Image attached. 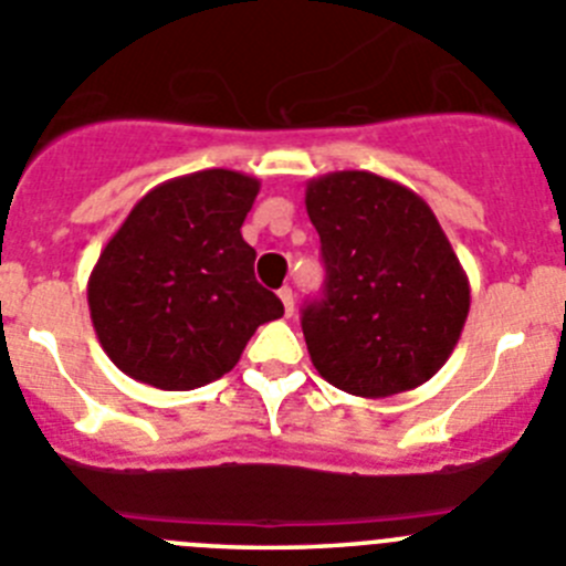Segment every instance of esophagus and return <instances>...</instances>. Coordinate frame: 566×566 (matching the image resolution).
Segmentation results:
<instances>
[{
    "label": "esophagus",
    "mask_w": 566,
    "mask_h": 566,
    "mask_svg": "<svg viewBox=\"0 0 566 566\" xmlns=\"http://www.w3.org/2000/svg\"><path fill=\"white\" fill-rule=\"evenodd\" d=\"M279 298H282V304H284V313L293 315V310H295L293 290H290V287H282V290H279Z\"/></svg>",
    "instance_id": "34e87169"
}]
</instances>
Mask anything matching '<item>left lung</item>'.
Segmentation results:
<instances>
[{
	"instance_id": "8db88e82",
	"label": "left lung",
	"mask_w": 566,
	"mask_h": 566,
	"mask_svg": "<svg viewBox=\"0 0 566 566\" xmlns=\"http://www.w3.org/2000/svg\"><path fill=\"white\" fill-rule=\"evenodd\" d=\"M304 206L327 268L324 298L302 313L321 378L358 397L434 378L471 307V284L434 211L371 171L313 177Z\"/></svg>"
}]
</instances>
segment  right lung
<instances>
[{"label": "right lung", "mask_w": 566, "mask_h": 566, "mask_svg": "<svg viewBox=\"0 0 566 566\" xmlns=\"http://www.w3.org/2000/svg\"><path fill=\"white\" fill-rule=\"evenodd\" d=\"M259 180L206 169L155 186L106 242L86 282L104 353L124 375L166 391L222 378L256 327L284 315L253 276L242 222Z\"/></svg>", "instance_id": "1"}]
</instances>
